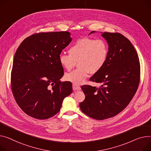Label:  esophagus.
Here are the masks:
<instances>
[{"label": "esophagus", "instance_id": "esophagus-1", "mask_svg": "<svg viewBox=\"0 0 151 151\" xmlns=\"http://www.w3.org/2000/svg\"><path fill=\"white\" fill-rule=\"evenodd\" d=\"M72 87H73V90H79L80 89H81V87L78 86V85H76V84H73Z\"/></svg>", "mask_w": 151, "mask_h": 151}]
</instances>
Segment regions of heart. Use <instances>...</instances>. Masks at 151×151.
I'll list each match as a JSON object with an SVG mask.
<instances>
[{
	"instance_id": "heart-1",
	"label": "heart",
	"mask_w": 151,
	"mask_h": 151,
	"mask_svg": "<svg viewBox=\"0 0 151 151\" xmlns=\"http://www.w3.org/2000/svg\"><path fill=\"white\" fill-rule=\"evenodd\" d=\"M108 51L107 44L102 39H78L68 49V55L59 56L60 65L68 71L78 64V68L65 75V80L76 85L83 84L89 72L96 73L103 67Z\"/></svg>"
}]
</instances>
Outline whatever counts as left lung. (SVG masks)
I'll return each instance as SVG.
<instances>
[{
  "instance_id": "left-lung-1",
  "label": "left lung",
  "mask_w": 151,
  "mask_h": 151,
  "mask_svg": "<svg viewBox=\"0 0 151 151\" xmlns=\"http://www.w3.org/2000/svg\"><path fill=\"white\" fill-rule=\"evenodd\" d=\"M101 34L109 46L107 59L90 79L101 86H82L86 98L79 104L83 112L98 120L113 117L123 110L135 94L140 78L139 58L129 40L118 33Z\"/></svg>"
}]
</instances>
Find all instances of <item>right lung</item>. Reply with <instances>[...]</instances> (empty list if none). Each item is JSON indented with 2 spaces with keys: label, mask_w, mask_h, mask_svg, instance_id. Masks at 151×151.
I'll use <instances>...</instances> for the list:
<instances>
[{
  "label": "right lung",
  "mask_w": 151,
  "mask_h": 151,
  "mask_svg": "<svg viewBox=\"0 0 151 151\" xmlns=\"http://www.w3.org/2000/svg\"><path fill=\"white\" fill-rule=\"evenodd\" d=\"M68 32L39 33L25 39L14 55L11 74L12 92L28 115L45 119L61 109L72 92L70 82H61L63 67L59 56L72 41Z\"/></svg>",
  "instance_id": "right-lung-1"
}]
</instances>
